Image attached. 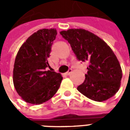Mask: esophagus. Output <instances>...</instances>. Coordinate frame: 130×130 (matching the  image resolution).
<instances>
[{
    "label": "esophagus",
    "instance_id": "1",
    "mask_svg": "<svg viewBox=\"0 0 130 130\" xmlns=\"http://www.w3.org/2000/svg\"><path fill=\"white\" fill-rule=\"evenodd\" d=\"M72 70H68V72H67L65 73V74H66V75H70V74L72 73Z\"/></svg>",
    "mask_w": 130,
    "mask_h": 130
}]
</instances>
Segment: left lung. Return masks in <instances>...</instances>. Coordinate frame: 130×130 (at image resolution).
Masks as SVG:
<instances>
[{
    "mask_svg": "<svg viewBox=\"0 0 130 130\" xmlns=\"http://www.w3.org/2000/svg\"><path fill=\"white\" fill-rule=\"evenodd\" d=\"M60 33L70 44L77 59L89 64L84 82L77 90L96 102L107 100L114 95L120 88L123 72L110 46L96 35L82 28Z\"/></svg>",
    "mask_w": 130,
    "mask_h": 130,
    "instance_id": "left-lung-1",
    "label": "left lung"
}]
</instances>
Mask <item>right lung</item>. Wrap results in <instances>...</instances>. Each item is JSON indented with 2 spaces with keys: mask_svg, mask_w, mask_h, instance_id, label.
Segmentation results:
<instances>
[{
  "mask_svg": "<svg viewBox=\"0 0 130 130\" xmlns=\"http://www.w3.org/2000/svg\"><path fill=\"white\" fill-rule=\"evenodd\" d=\"M56 28L40 29L21 45L13 69V83L17 92L25 102L41 104L50 100L58 90L62 77L48 70V58L56 39Z\"/></svg>",
  "mask_w": 130,
  "mask_h": 130,
  "instance_id": "obj_1",
  "label": "right lung"
}]
</instances>
